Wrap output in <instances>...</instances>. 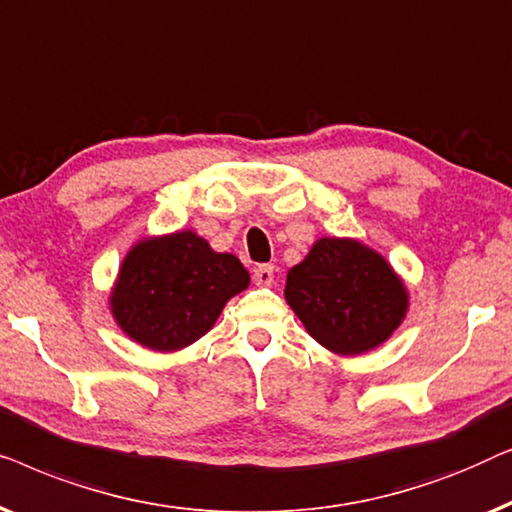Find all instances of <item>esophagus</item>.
<instances>
[{
  "label": "esophagus",
  "instance_id": "1",
  "mask_svg": "<svg viewBox=\"0 0 512 512\" xmlns=\"http://www.w3.org/2000/svg\"><path fill=\"white\" fill-rule=\"evenodd\" d=\"M253 278H255L257 285L269 287V285L273 283V266H271V264H259V266H255Z\"/></svg>",
  "mask_w": 512,
  "mask_h": 512
}]
</instances>
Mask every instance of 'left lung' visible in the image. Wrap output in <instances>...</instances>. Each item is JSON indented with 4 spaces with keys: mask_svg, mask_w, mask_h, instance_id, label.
I'll return each instance as SVG.
<instances>
[{
    "mask_svg": "<svg viewBox=\"0 0 512 512\" xmlns=\"http://www.w3.org/2000/svg\"><path fill=\"white\" fill-rule=\"evenodd\" d=\"M285 299L315 341L338 355L376 348L399 327L408 294L378 253L350 239H320L287 271Z\"/></svg>",
    "mask_w": 512,
    "mask_h": 512,
    "instance_id": "1",
    "label": "left lung"
}]
</instances>
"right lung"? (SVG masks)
I'll use <instances>...</instances> for the list:
<instances>
[{"instance_id":"add662e5","label":"right lung","mask_w":512,"mask_h":512,"mask_svg":"<svg viewBox=\"0 0 512 512\" xmlns=\"http://www.w3.org/2000/svg\"><path fill=\"white\" fill-rule=\"evenodd\" d=\"M248 283V271L234 255L213 253L197 234L178 232L141 241L125 257L111 308L136 343L181 350L204 336Z\"/></svg>"}]
</instances>
